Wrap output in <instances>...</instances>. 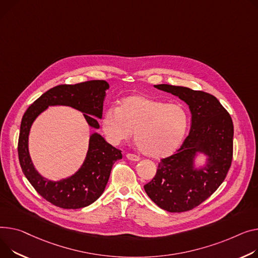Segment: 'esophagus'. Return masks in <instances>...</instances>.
<instances>
[{
	"instance_id": "esophagus-1",
	"label": "esophagus",
	"mask_w": 258,
	"mask_h": 258,
	"mask_svg": "<svg viewBox=\"0 0 258 258\" xmlns=\"http://www.w3.org/2000/svg\"><path fill=\"white\" fill-rule=\"evenodd\" d=\"M126 158L130 161H134V162H138L140 160V157L137 156V154H134V153H127L126 154Z\"/></svg>"
}]
</instances>
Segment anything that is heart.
Returning <instances> with one entry per match:
<instances>
[{
  "label": "heart",
  "instance_id": "1",
  "mask_svg": "<svg viewBox=\"0 0 258 258\" xmlns=\"http://www.w3.org/2000/svg\"><path fill=\"white\" fill-rule=\"evenodd\" d=\"M188 114L179 104H167L145 95H130L118 107L108 108L101 126L108 140L120 144L131 138L139 150L150 158H165L182 143L186 134Z\"/></svg>",
  "mask_w": 258,
  "mask_h": 258
}]
</instances>
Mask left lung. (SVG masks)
Instances as JSON below:
<instances>
[{
    "mask_svg": "<svg viewBox=\"0 0 258 258\" xmlns=\"http://www.w3.org/2000/svg\"><path fill=\"white\" fill-rule=\"evenodd\" d=\"M154 87L178 96L190 108L188 136L172 156L163 159L151 181L144 185L149 198L170 213L191 211L224 181L232 162L233 123L229 113L212 94L168 84ZM207 165L195 168L197 153Z\"/></svg>",
    "mask_w": 258,
    "mask_h": 258,
    "instance_id": "obj_1",
    "label": "left lung"
}]
</instances>
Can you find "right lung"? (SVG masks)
<instances>
[{
	"instance_id": "1",
	"label": "right lung",
	"mask_w": 258,
	"mask_h": 258,
	"mask_svg": "<svg viewBox=\"0 0 258 258\" xmlns=\"http://www.w3.org/2000/svg\"><path fill=\"white\" fill-rule=\"evenodd\" d=\"M109 84L93 80L76 85H59L47 90L25 112L19 138V160L23 172L37 193L46 201L65 210L88 207L104 193L114 163L122 159L121 150L109 144L94 133L90 136L87 156L77 172L67 178L53 181L41 176L34 167L29 153V133L37 118L49 106H67L84 113L91 127L99 128L102 106Z\"/></svg>"
}]
</instances>
